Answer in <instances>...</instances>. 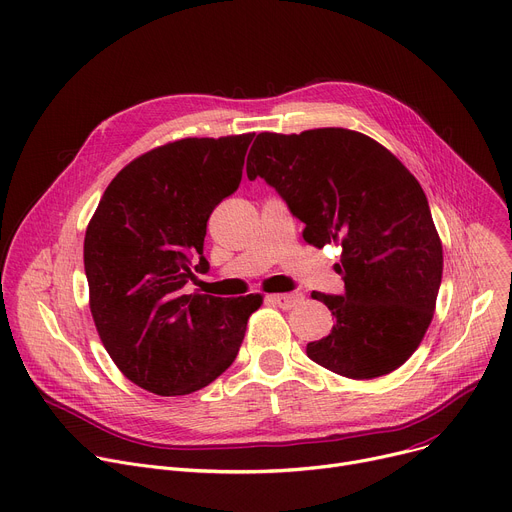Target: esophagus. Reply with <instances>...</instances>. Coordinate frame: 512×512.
Here are the masks:
<instances>
[{
    "label": "esophagus",
    "mask_w": 512,
    "mask_h": 512,
    "mask_svg": "<svg viewBox=\"0 0 512 512\" xmlns=\"http://www.w3.org/2000/svg\"><path fill=\"white\" fill-rule=\"evenodd\" d=\"M271 300H274L280 309H292V306L300 304L302 302V294L300 292H288V294H274L271 296Z\"/></svg>",
    "instance_id": "obj_1"
}]
</instances>
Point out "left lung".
<instances>
[{"mask_svg": "<svg viewBox=\"0 0 512 512\" xmlns=\"http://www.w3.org/2000/svg\"><path fill=\"white\" fill-rule=\"evenodd\" d=\"M247 177L280 193L306 243L342 249L335 271L346 292H313L335 323L306 344L309 358L348 379L399 368L422 342L442 278V245L416 177L379 142L342 127L259 133Z\"/></svg>", "mask_w": 512, "mask_h": 512, "instance_id": "1", "label": "left lung"}]
</instances>
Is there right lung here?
Returning a JSON list of instances; mask_svg holds the SVG:
<instances>
[{
    "label": "right lung",
    "mask_w": 512,
    "mask_h": 512,
    "mask_svg": "<svg viewBox=\"0 0 512 512\" xmlns=\"http://www.w3.org/2000/svg\"><path fill=\"white\" fill-rule=\"evenodd\" d=\"M255 133L187 138L129 162L86 228L90 313L109 356L138 387L189 395L234 362L259 294H185L210 269V214L243 179Z\"/></svg>",
    "instance_id": "1"
}]
</instances>
